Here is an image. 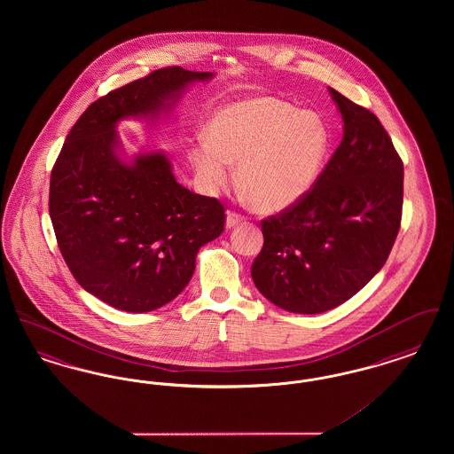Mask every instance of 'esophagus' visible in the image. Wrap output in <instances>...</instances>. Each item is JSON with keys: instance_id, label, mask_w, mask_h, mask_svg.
Returning a JSON list of instances; mask_svg holds the SVG:
<instances>
[{"instance_id": "34e87169", "label": "esophagus", "mask_w": 454, "mask_h": 454, "mask_svg": "<svg viewBox=\"0 0 454 454\" xmlns=\"http://www.w3.org/2000/svg\"><path fill=\"white\" fill-rule=\"evenodd\" d=\"M239 223H243V216H239L237 213H231V211L226 215V228H228V230L235 228Z\"/></svg>"}]
</instances>
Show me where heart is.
Returning <instances> with one entry per match:
<instances>
[{"mask_svg": "<svg viewBox=\"0 0 454 454\" xmlns=\"http://www.w3.org/2000/svg\"><path fill=\"white\" fill-rule=\"evenodd\" d=\"M328 128L309 110L274 97H254L221 108L207 136L187 150L204 192L224 191L235 176L260 211L279 213L308 194L324 167Z\"/></svg>", "mask_w": 454, "mask_h": 454, "instance_id": "1", "label": "heart"}]
</instances>
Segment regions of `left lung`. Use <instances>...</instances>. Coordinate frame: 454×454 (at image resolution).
Returning a JSON list of instances; mask_svg holds the SVG:
<instances>
[{"mask_svg": "<svg viewBox=\"0 0 454 454\" xmlns=\"http://www.w3.org/2000/svg\"><path fill=\"white\" fill-rule=\"evenodd\" d=\"M344 137L315 187L262 221L252 279L270 302L317 315L350 300L385 265L400 230L403 163L378 117L328 88Z\"/></svg>", "mask_w": 454, "mask_h": 454, "instance_id": "obj_1", "label": "left lung"}]
</instances>
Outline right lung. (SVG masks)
<instances>
[{"mask_svg": "<svg viewBox=\"0 0 454 454\" xmlns=\"http://www.w3.org/2000/svg\"><path fill=\"white\" fill-rule=\"evenodd\" d=\"M215 73L163 67L93 102L69 130L51 173L49 215L78 284L112 308L146 313L192 279L200 247L223 233L224 207L175 180L161 150L128 154L117 126L168 117Z\"/></svg>", "mask_w": 454, "mask_h": 454, "instance_id": "obj_1", "label": "right lung"}]
</instances>
